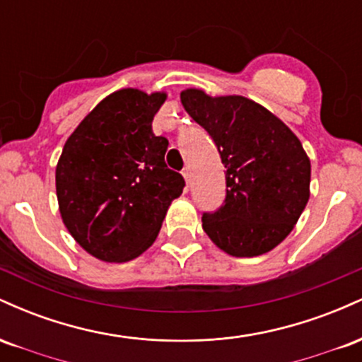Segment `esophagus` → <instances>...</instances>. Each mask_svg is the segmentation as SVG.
<instances>
[{"mask_svg":"<svg viewBox=\"0 0 362 362\" xmlns=\"http://www.w3.org/2000/svg\"><path fill=\"white\" fill-rule=\"evenodd\" d=\"M182 175H184L185 182H187V185H189V184H190V180H192V172H190V168H189V167H185L184 170H182Z\"/></svg>","mask_w":362,"mask_h":362,"instance_id":"1","label":"esophagus"}]
</instances>
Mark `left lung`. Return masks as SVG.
<instances>
[{"mask_svg": "<svg viewBox=\"0 0 362 362\" xmlns=\"http://www.w3.org/2000/svg\"><path fill=\"white\" fill-rule=\"evenodd\" d=\"M187 114L209 132L226 168V199L202 214L216 247L233 257L271 252L293 231L310 199V158L291 129L240 95L187 88Z\"/></svg>", "mask_w": 362, "mask_h": 362, "instance_id": "1", "label": "left lung"}]
</instances>
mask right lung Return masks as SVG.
<instances>
[{"label":"right lung","mask_w":362,"mask_h":362,"mask_svg":"<svg viewBox=\"0 0 362 362\" xmlns=\"http://www.w3.org/2000/svg\"><path fill=\"white\" fill-rule=\"evenodd\" d=\"M167 93L114 91L73 131L56 167L62 223L90 255L129 262L151 247L184 177L165 163L153 117Z\"/></svg>","instance_id":"right-lung-1"}]
</instances>
